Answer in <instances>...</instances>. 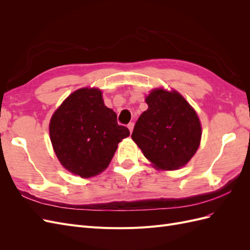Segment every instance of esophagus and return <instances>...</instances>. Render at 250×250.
<instances>
[{"instance_id":"34e87169","label":"esophagus","mask_w":250,"mask_h":250,"mask_svg":"<svg viewBox=\"0 0 250 250\" xmlns=\"http://www.w3.org/2000/svg\"><path fill=\"white\" fill-rule=\"evenodd\" d=\"M127 127H128V129H129V131H130V132H132V130H133V127H134V123L130 122L129 124L127 125Z\"/></svg>"}]
</instances>
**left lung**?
I'll return each instance as SVG.
<instances>
[{
    "label": "left lung",
    "instance_id": "1",
    "mask_svg": "<svg viewBox=\"0 0 250 250\" xmlns=\"http://www.w3.org/2000/svg\"><path fill=\"white\" fill-rule=\"evenodd\" d=\"M148 109L134 125L132 140L156 168L175 170L197 151L201 125L195 110L177 92L154 89L146 98Z\"/></svg>",
    "mask_w": 250,
    "mask_h": 250
}]
</instances>
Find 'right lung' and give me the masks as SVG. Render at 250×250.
<instances>
[{"label": "right lung", "instance_id": "obj_1", "mask_svg": "<svg viewBox=\"0 0 250 250\" xmlns=\"http://www.w3.org/2000/svg\"><path fill=\"white\" fill-rule=\"evenodd\" d=\"M130 134L117 113L104 105L98 88H81L66 98L50 122V138L59 162L83 178L107 167L118 144Z\"/></svg>", "mask_w": 250, "mask_h": 250}]
</instances>
